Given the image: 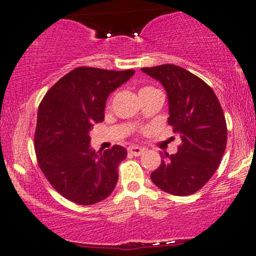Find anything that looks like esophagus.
I'll return each instance as SVG.
<instances>
[{
  "instance_id": "1",
  "label": "esophagus",
  "mask_w": 256,
  "mask_h": 256,
  "mask_svg": "<svg viewBox=\"0 0 256 256\" xmlns=\"http://www.w3.org/2000/svg\"><path fill=\"white\" fill-rule=\"evenodd\" d=\"M144 148H139V146H130V148H128V152L130 154H134V156H140V154H144Z\"/></svg>"
}]
</instances>
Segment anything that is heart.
Instances as JSON below:
<instances>
[{
    "label": "heart",
    "instance_id": "1",
    "mask_svg": "<svg viewBox=\"0 0 256 256\" xmlns=\"http://www.w3.org/2000/svg\"><path fill=\"white\" fill-rule=\"evenodd\" d=\"M154 90V88H151V87H142V90H140L139 94L140 93H145V92H148V90Z\"/></svg>",
    "mask_w": 256,
    "mask_h": 256
}]
</instances>
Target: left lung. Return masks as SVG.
Returning <instances> with one entry per match:
<instances>
[{"label":"left lung","instance_id":"left-lung-1","mask_svg":"<svg viewBox=\"0 0 256 256\" xmlns=\"http://www.w3.org/2000/svg\"><path fill=\"white\" fill-rule=\"evenodd\" d=\"M142 70L164 87L168 123L182 138L176 154H160L151 180L168 194L188 196L209 182L222 158L228 142L224 111L214 90L190 71L172 64Z\"/></svg>","mask_w":256,"mask_h":256}]
</instances>
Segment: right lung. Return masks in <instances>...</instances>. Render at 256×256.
Wrapping results in <instances>:
<instances>
[{
  "label": "right lung",
  "mask_w": 256,
  "mask_h": 256,
  "mask_svg": "<svg viewBox=\"0 0 256 256\" xmlns=\"http://www.w3.org/2000/svg\"><path fill=\"white\" fill-rule=\"evenodd\" d=\"M134 70L114 71L81 66L66 74L38 106L35 151L50 185L71 202L90 206L111 194L127 150L114 145L104 152L90 148V132L104 120L110 93Z\"/></svg>",
  "instance_id": "add662e5"
}]
</instances>
